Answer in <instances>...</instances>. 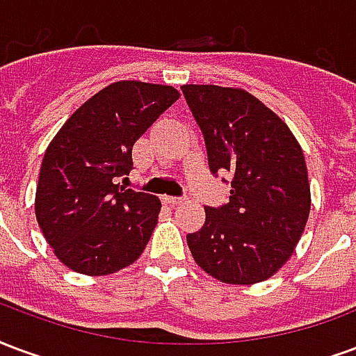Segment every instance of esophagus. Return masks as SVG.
Wrapping results in <instances>:
<instances>
[{"label": "esophagus", "mask_w": 356, "mask_h": 356, "mask_svg": "<svg viewBox=\"0 0 356 356\" xmlns=\"http://www.w3.org/2000/svg\"><path fill=\"white\" fill-rule=\"evenodd\" d=\"M181 201H184L181 197H168V195L163 197V203L170 204V207H176V204H181Z\"/></svg>", "instance_id": "34e87169"}]
</instances>
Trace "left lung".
<instances>
[{
	"label": "left lung",
	"mask_w": 356,
	"mask_h": 356,
	"mask_svg": "<svg viewBox=\"0 0 356 356\" xmlns=\"http://www.w3.org/2000/svg\"><path fill=\"white\" fill-rule=\"evenodd\" d=\"M203 132L212 175L233 176L229 203L204 207L188 235L193 260L227 284L273 277L294 252L311 210L309 178L298 140L275 111L243 89L184 85Z\"/></svg>",
	"instance_id": "8db88e82"
}]
</instances>
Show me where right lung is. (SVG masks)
Returning <instances> with one entry per match:
<instances>
[{
  "mask_svg": "<svg viewBox=\"0 0 356 356\" xmlns=\"http://www.w3.org/2000/svg\"><path fill=\"white\" fill-rule=\"evenodd\" d=\"M180 98L170 85L111 83L72 113L47 147L35 218L54 256L100 277L131 266L157 225L155 195L115 184L132 168V146Z\"/></svg>",
  "mask_w": 356,
  "mask_h": 356,
  "instance_id": "obj_1",
  "label": "right lung"
}]
</instances>
